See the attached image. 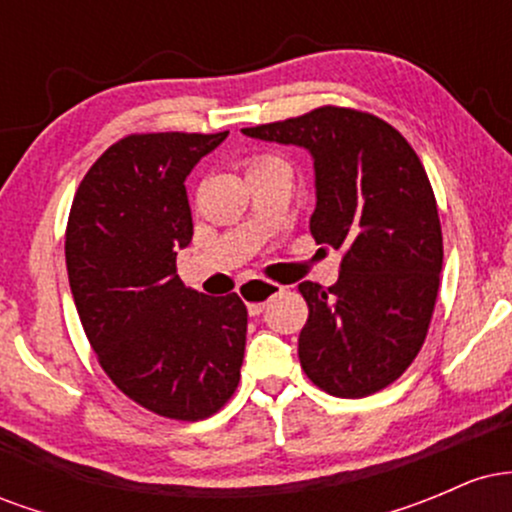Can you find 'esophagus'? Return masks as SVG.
Here are the masks:
<instances>
[{
  "label": "esophagus",
  "instance_id": "34e87169",
  "mask_svg": "<svg viewBox=\"0 0 512 512\" xmlns=\"http://www.w3.org/2000/svg\"><path fill=\"white\" fill-rule=\"evenodd\" d=\"M240 296H243L245 305H248V313L250 315H260L276 293H281L279 284H272V281H264V279H248L240 284Z\"/></svg>",
  "mask_w": 512,
  "mask_h": 512
}]
</instances>
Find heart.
Here are the masks:
<instances>
[{"instance_id": "b5f03b06", "label": "heart", "mask_w": 512, "mask_h": 512, "mask_svg": "<svg viewBox=\"0 0 512 512\" xmlns=\"http://www.w3.org/2000/svg\"><path fill=\"white\" fill-rule=\"evenodd\" d=\"M262 161H269V158H262ZM257 163H260V161H257Z\"/></svg>"}]
</instances>
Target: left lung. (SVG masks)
<instances>
[{
	"label": "left lung",
	"instance_id": "1",
	"mask_svg": "<svg viewBox=\"0 0 512 512\" xmlns=\"http://www.w3.org/2000/svg\"><path fill=\"white\" fill-rule=\"evenodd\" d=\"M243 134L308 151L310 233L344 250L337 284L298 286L310 310L298 337L305 375L334 397L383 390L424 344L443 267L436 197L419 156L380 117L334 105Z\"/></svg>",
	"mask_w": 512,
	"mask_h": 512
}]
</instances>
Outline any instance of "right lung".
<instances>
[{
    "label": "right lung",
    "instance_id": "right-lung-1",
    "mask_svg": "<svg viewBox=\"0 0 512 512\" xmlns=\"http://www.w3.org/2000/svg\"><path fill=\"white\" fill-rule=\"evenodd\" d=\"M228 132L132 134L93 163L67 223V274L110 380L168 419L197 421L236 392L248 308L175 274L192 240L185 180Z\"/></svg>",
    "mask_w": 512,
    "mask_h": 512
}]
</instances>
